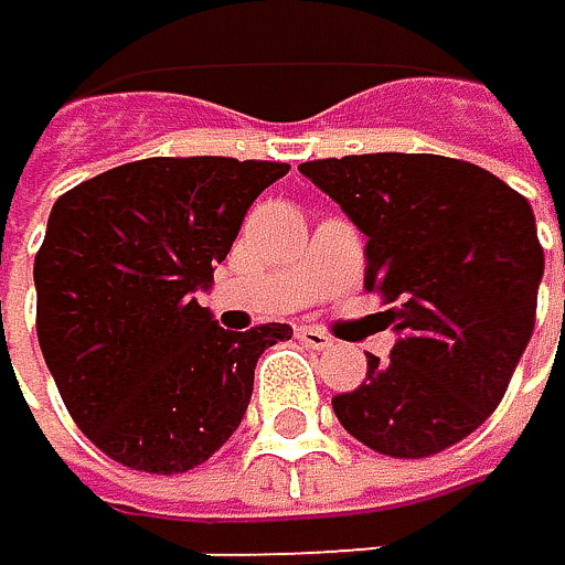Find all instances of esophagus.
Here are the masks:
<instances>
[{
  "label": "esophagus",
  "mask_w": 565,
  "mask_h": 565,
  "mask_svg": "<svg viewBox=\"0 0 565 565\" xmlns=\"http://www.w3.org/2000/svg\"><path fill=\"white\" fill-rule=\"evenodd\" d=\"M296 335H299L309 349H329V345H332V339H329L322 329H316V326H299Z\"/></svg>",
  "instance_id": "34e87169"
}]
</instances>
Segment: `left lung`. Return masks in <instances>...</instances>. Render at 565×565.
Listing matches in <instances>:
<instances>
[{"instance_id":"left-lung-1","label":"left lung","mask_w":565,"mask_h":565,"mask_svg":"<svg viewBox=\"0 0 565 565\" xmlns=\"http://www.w3.org/2000/svg\"><path fill=\"white\" fill-rule=\"evenodd\" d=\"M299 172L366 233L363 286L399 332L390 363L366 356L363 386L332 396L335 419L396 459L456 446L500 406L536 326L533 205L472 162L426 152L312 159Z\"/></svg>"}]
</instances>
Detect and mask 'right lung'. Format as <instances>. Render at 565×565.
<instances>
[{
	"instance_id": "1",
	"label": "right lung",
	"mask_w": 565,
	"mask_h": 565,
	"mask_svg": "<svg viewBox=\"0 0 565 565\" xmlns=\"http://www.w3.org/2000/svg\"><path fill=\"white\" fill-rule=\"evenodd\" d=\"M286 162L152 156L55 199L35 253V332L76 426L116 462L172 476L243 423L259 356L282 322L223 329L213 282L256 195Z\"/></svg>"
}]
</instances>
